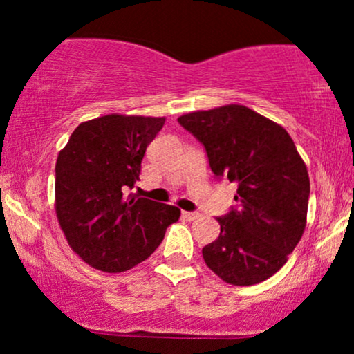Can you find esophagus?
I'll use <instances>...</instances> for the list:
<instances>
[{"mask_svg":"<svg viewBox=\"0 0 354 354\" xmlns=\"http://www.w3.org/2000/svg\"><path fill=\"white\" fill-rule=\"evenodd\" d=\"M200 213H191V211H183V218L188 219V221H194V219L200 218Z\"/></svg>","mask_w":354,"mask_h":354,"instance_id":"obj_1","label":"esophagus"}]
</instances>
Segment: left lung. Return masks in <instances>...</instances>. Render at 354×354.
I'll return each mask as SVG.
<instances>
[{"instance_id":"8db88e82","label":"left lung","mask_w":354,"mask_h":354,"mask_svg":"<svg viewBox=\"0 0 354 354\" xmlns=\"http://www.w3.org/2000/svg\"><path fill=\"white\" fill-rule=\"evenodd\" d=\"M205 146L214 176L238 183L239 209L216 218L221 233L203 248L211 271L234 286L271 278L306 228L310 176L281 124L243 104L178 118Z\"/></svg>"}]
</instances>
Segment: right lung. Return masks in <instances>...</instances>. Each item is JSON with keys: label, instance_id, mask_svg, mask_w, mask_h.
<instances>
[{"label": "right lung", "instance_id": "1", "mask_svg": "<svg viewBox=\"0 0 354 354\" xmlns=\"http://www.w3.org/2000/svg\"><path fill=\"white\" fill-rule=\"evenodd\" d=\"M165 118L106 115L81 123L56 160V218L71 250L104 273L140 265L180 208L128 194Z\"/></svg>", "mask_w": 354, "mask_h": 354}]
</instances>
